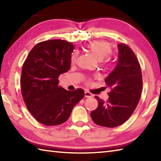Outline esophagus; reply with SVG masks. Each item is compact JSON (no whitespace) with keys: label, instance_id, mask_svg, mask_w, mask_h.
Wrapping results in <instances>:
<instances>
[{"label":"esophagus","instance_id":"34e87169","mask_svg":"<svg viewBox=\"0 0 161 161\" xmlns=\"http://www.w3.org/2000/svg\"><path fill=\"white\" fill-rule=\"evenodd\" d=\"M84 95H85V97H91L92 96H93L92 94L91 93H89L88 91H85Z\"/></svg>","mask_w":161,"mask_h":161}]
</instances>
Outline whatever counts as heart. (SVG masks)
<instances>
[{"label": "heart", "instance_id": "obj_1", "mask_svg": "<svg viewBox=\"0 0 161 161\" xmlns=\"http://www.w3.org/2000/svg\"><path fill=\"white\" fill-rule=\"evenodd\" d=\"M85 48L91 54L96 58L102 64L106 66L108 63V56L112 53V46L110 43L105 41H94L93 42L88 43ZM78 54L76 51L71 53L70 61L72 64L77 61Z\"/></svg>", "mask_w": 161, "mask_h": 161}]
</instances>
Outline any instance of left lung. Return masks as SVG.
I'll return each instance as SVG.
<instances>
[{
	"mask_svg": "<svg viewBox=\"0 0 161 161\" xmlns=\"http://www.w3.org/2000/svg\"><path fill=\"white\" fill-rule=\"evenodd\" d=\"M118 61L105 79L111 91L107 102L95 96L98 107L91 111L93 121L105 127L121 125L131 117L141 96L142 79L141 65L133 50L125 43H119Z\"/></svg>",
	"mask_w": 161,
	"mask_h": 161,
	"instance_id": "1",
	"label": "left lung"
}]
</instances>
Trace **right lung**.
I'll return each mask as SVG.
<instances>
[{
    "instance_id": "right-lung-1",
    "label": "right lung",
    "mask_w": 161,
    "mask_h": 161,
    "mask_svg": "<svg viewBox=\"0 0 161 161\" xmlns=\"http://www.w3.org/2000/svg\"><path fill=\"white\" fill-rule=\"evenodd\" d=\"M73 43L61 39L37 43L24 62L20 89L27 108L39 122L59 125L69 118L84 91H67L59 86V76L70 69Z\"/></svg>"
}]
</instances>
